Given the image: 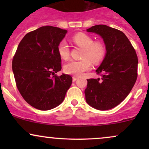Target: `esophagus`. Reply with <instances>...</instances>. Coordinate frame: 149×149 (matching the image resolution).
Listing matches in <instances>:
<instances>
[{"instance_id": "34e87169", "label": "esophagus", "mask_w": 149, "mask_h": 149, "mask_svg": "<svg viewBox=\"0 0 149 149\" xmlns=\"http://www.w3.org/2000/svg\"><path fill=\"white\" fill-rule=\"evenodd\" d=\"M72 78H73V81L75 82L77 79H78V77H77V76H73Z\"/></svg>"}]
</instances>
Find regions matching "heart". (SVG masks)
Masks as SVG:
<instances>
[{"mask_svg": "<svg viewBox=\"0 0 149 149\" xmlns=\"http://www.w3.org/2000/svg\"><path fill=\"white\" fill-rule=\"evenodd\" d=\"M73 42L83 48L82 59L70 61L64 66V71L67 74L80 76L91 68L92 62L98 64L104 59L107 54V47L103 42L95 41L90 36L84 33H78L72 38ZM58 53L61 59H68L70 56V49L67 42L61 40L57 47Z\"/></svg>", "mask_w": 149, "mask_h": 149, "instance_id": "heart-1", "label": "heart"}]
</instances>
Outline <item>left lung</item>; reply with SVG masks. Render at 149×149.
<instances>
[{
  "label": "left lung",
  "mask_w": 149,
  "mask_h": 149,
  "mask_svg": "<svg viewBox=\"0 0 149 149\" xmlns=\"http://www.w3.org/2000/svg\"><path fill=\"white\" fill-rule=\"evenodd\" d=\"M87 31L103 38L107 54L96 70L102 78L88 79L85 100L95 109L109 110L121 103L134 86L137 78V55L129 39L120 31L100 24Z\"/></svg>",
  "instance_id": "1"
}]
</instances>
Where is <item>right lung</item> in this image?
<instances>
[{
  "label": "right lung",
  "mask_w": 149,
  "mask_h": 149,
  "mask_svg": "<svg viewBox=\"0 0 149 149\" xmlns=\"http://www.w3.org/2000/svg\"><path fill=\"white\" fill-rule=\"evenodd\" d=\"M67 31L45 26L26 33L12 63L17 88L31 107L47 111L59 106L72 83V77L55 74L61 69L57 47Z\"/></svg>",
  "instance_id": "obj_1"
}]
</instances>
